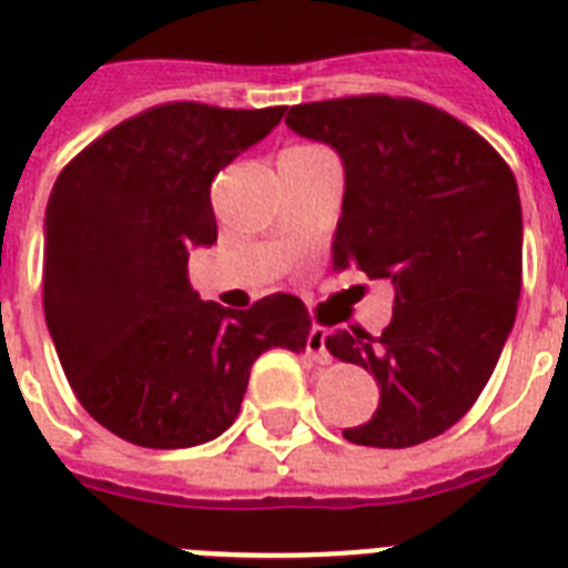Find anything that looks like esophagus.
<instances>
[{"mask_svg":"<svg viewBox=\"0 0 568 568\" xmlns=\"http://www.w3.org/2000/svg\"><path fill=\"white\" fill-rule=\"evenodd\" d=\"M325 339H328V328H323V325H314L312 332H308V339H305V352L312 354L320 366L332 363V354H328V345H325Z\"/></svg>","mask_w":568,"mask_h":568,"instance_id":"esophagus-1","label":"esophagus"}]
</instances>
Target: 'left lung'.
<instances>
[{"label": "left lung", "mask_w": 568, "mask_h": 568, "mask_svg": "<svg viewBox=\"0 0 568 568\" xmlns=\"http://www.w3.org/2000/svg\"><path fill=\"white\" fill-rule=\"evenodd\" d=\"M291 131L343 156L334 271L394 285L383 334L334 332L328 352L379 386L372 420L345 440L408 448L455 426L489 383L517 314L523 214L511 168L452 113L359 93L291 105Z\"/></svg>", "instance_id": "1"}]
</instances>
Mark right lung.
<instances>
[{"label":"right lung","mask_w":568,"mask_h":568,"mask_svg":"<svg viewBox=\"0 0 568 568\" xmlns=\"http://www.w3.org/2000/svg\"><path fill=\"white\" fill-rule=\"evenodd\" d=\"M285 108L165 102L82 148L45 211V320L77 400L142 448H189L240 414L268 348L303 352L312 317L271 294L245 312L200 300L189 251L216 240L211 182Z\"/></svg>","instance_id":"right-lung-1"}]
</instances>
